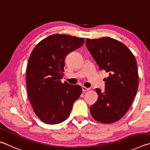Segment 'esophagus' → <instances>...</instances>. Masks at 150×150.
<instances>
[{
	"label": "esophagus",
	"mask_w": 150,
	"mask_h": 150,
	"mask_svg": "<svg viewBox=\"0 0 150 150\" xmlns=\"http://www.w3.org/2000/svg\"><path fill=\"white\" fill-rule=\"evenodd\" d=\"M88 90H90V88H86L84 86H83L82 87V91L83 92H85V91H87Z\"/></svg>",
	"instance_id": "obj_1"
}]
</instances>
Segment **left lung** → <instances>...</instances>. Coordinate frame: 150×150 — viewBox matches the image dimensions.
Listing matches in <instances>:
<instances>
[{
  "mask_svg": "<svg viewBox=\"0 0 150 150\" xmlns=\"http://www.w3.org/2000/svg\"><path fill=\"white\" fill-rule=\"evenodd\" d=\"M86 45L99 69L108 73L105 90L96 89L98 99L90 107L91 116L100 122H117L127 113L138 90L135 57L125 44L109 37L86 39Z\"/></svg>",
  "mask_w": 150,
  "mask_h": 150,
  "instance_id": "1",
  "label": "left lung"
}]
</instances>
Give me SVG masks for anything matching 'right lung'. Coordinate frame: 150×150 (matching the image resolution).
<instances>
[{"label": "right lung", "mask_w": 150, "mask_h": 150, "mask_svg": "<svg viewBox=\"0 0 150 150\" xmlns=\"http://www.w3.org/2000/svg\"><path fill=\"white\" fill-rule=\"evenodd\" d=\"M83 43V38L54 34L39 42L31 52L26 72L28 95L35 113L46 124L67 119L82 92L81 86L60 80L66 56Z\"/></svg>", "instance_id": "1"}]
</instances>
